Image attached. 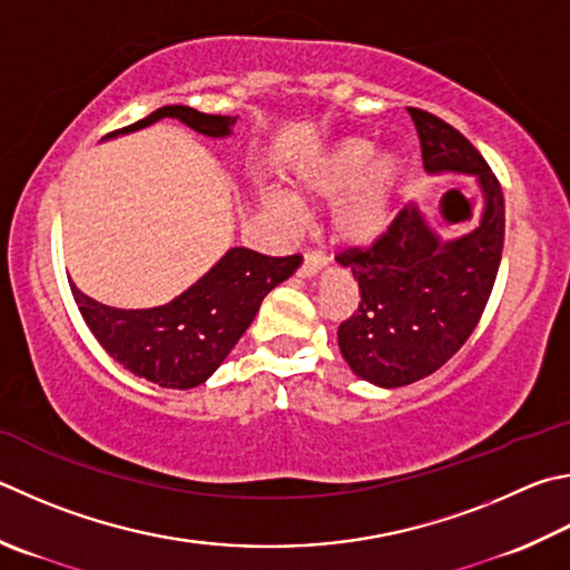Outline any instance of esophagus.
<instances>
[{
    "instance_id": "1",
    "label": "esophagus",
    "mask_w": 570,
    "mask_h": 570,
    "mask_svg": "<svg viewBox=\"0 0 570 570\" xmlns=\"http://www.w3.org/2000/svg\"><path fill=\"white\" fill-rule=\"evenodd\" d=\"M326 266V256L321 252H306L302 264V276H316Z\"/></svg>"
}]
</instances>
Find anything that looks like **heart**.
Returning <instances> with one entry per match:
<instances>
[{
	"label": "heart",
	"mask_w": 570,
	"mask_h": 570,
	"mask_svg": "<svg viewBox=\"0 0 570 570\" xmlns=\"http://www.w3.org/2000/svg\"><path fill=\"white\" fill-rule=\"evenodd\" d=\"M401 179L399 154H376V144L366 137L331 144L294 169V189L302 199H334L328 229L344 246H371L389 232ZM264 206L284 222L296 216V202L284 191L266 194Z\"/></svg>",
	"instance_id": "heart-1"
}]
</instances>
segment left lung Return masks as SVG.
I'll return each mask as SVG.
<instances>
[{"instance_id":"obj_1","label":"left lung","mask_w":570,"mask_h":570,"mask_svg":"<svg viewBox=\"0 0 570 570\" xmlns=\"http://www.w3.org/2000/svg\"><path fill=\"white\" fill-rule=\"evenodd\" d=\"M409 114L423 169L475 177L481 212L469 232L443 239L419 204H409L368 249L336 256L354 272L361 294L356 312L338 326L341 356L381 389L413 384L456 354L479 324L503 252V191L489 164L451 124L423 109Z\"/></svg>"}]
</instances>
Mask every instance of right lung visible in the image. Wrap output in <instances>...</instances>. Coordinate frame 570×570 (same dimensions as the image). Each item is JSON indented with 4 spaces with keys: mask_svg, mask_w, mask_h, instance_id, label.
Wrapping results in <instances>:
<instances>
[{
    "mask_svg": "<svg viewBox=\"0 0 570 570\" xmlns=\"http://www.w3.org/2000/svg\"><path fill=\"white\" fill-rule=\"evenodd\" d=\"M167 117L212 139L229 137L236 124V117L171 105L109 134L107 139L139 131ZM298 264V254L264 256L234 246L184 294L154 308L105 306L81 294L75 284L69 286L91 334L117 364L164 389H194L222 366L249 328L264 296L286 282Z\"/></svg>",
    "mask_w": 570,
    "mask_h": 570,
    "instance_id": "add662e5",
    "label": "right lung"
}]
</instances>
